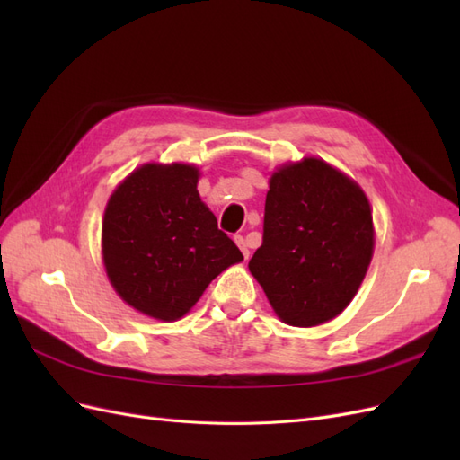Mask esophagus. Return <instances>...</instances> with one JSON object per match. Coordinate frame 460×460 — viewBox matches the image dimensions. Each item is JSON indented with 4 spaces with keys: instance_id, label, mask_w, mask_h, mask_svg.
<instances>
[{
    "instance_id": "obj_1",
    "label": "esophagus",
    "mask_w": 460,
    "mask_h": 460,
    "mask_svg": "<svg viewBox=\"0 0 460 460\" xmlns=\"http://www.w3.org/2000/svg\"><path fill=\"white\" fill-rule=\"evenodd\" d=\"M234 242H235V243H238V247L242 249V253H243V257L247 259V257H249V245H247V240L243 238V235H235V238H234Z\"/></svg>"
}]
</instances>
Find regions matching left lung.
Listing matches in <instances>:
<instances>
[{"mask_svg":"<svg viewBox=\"0 0 460 460\" xmlns=\"http://www.w3.org/2000/svg\"><path fill=\"white\" fill-rule=\"evenodd\" d=\"M372 249V213L363 190L311 157L272 174L262 243L249 270L286 324L309 328L351 303Z\"/></svg>","mask_w":460,"mask_h":460,"instance_id":"obj_1","label":"left lung"}]
</instances>
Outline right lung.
Listing matches in <instances>:
<instances>
[{"instance_id":"obj_1","label":"right lung","mask_w":460,"mask_h":460,"mask_svg":"<svg viewBox=\"0 0 460 460\" xmlns=\"http://www.w3.org/2000/svg\"><path fill=\"white\" fill-rule=\"evenodd\" d=\"M198 178L191 164H144L107 203V276L117 294L147 316H184L211 280L243 259L201 201Z\"/></svg>"}]
</instances>
